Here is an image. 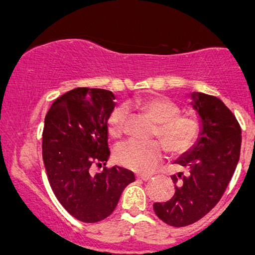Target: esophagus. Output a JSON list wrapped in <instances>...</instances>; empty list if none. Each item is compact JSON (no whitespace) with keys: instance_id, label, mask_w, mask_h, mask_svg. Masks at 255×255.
Wrapping results in <instances>:
<instances>
[{"instance_id":"obj_1","label":"esophagus","mask_w":255,"mask_h":255,"mask_svg":"<svg viewBox=\"0 0 255 255\" xmlns=\"http://www.w3.org/2000/svg\"><path fill=\"white\" fill-rule=\"evenodd\" d=\"M150 177H152V175H147V173H141V175H136L135 178L136 179H140V180H148Z\"/></svg>"}]
</instances>
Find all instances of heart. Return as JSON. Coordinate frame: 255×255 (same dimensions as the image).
Masks as SVG:
<instances>
[{
    "label": "heart",
    "mask_w": 255,
    "mask_h": 255,
    "mask_svg": "<svg viewBox=\"0 0 255 255\" xmlns=\"http://www.w3.org/2000/svg\"><path fill=\"white\" fill-rule=\"evenodd\" d=\"M136 106L157 122L154 135L162 139L172 154L187 152L197 141L200 134L199 122L191 116L179 115L178 106L169 99L154 97L138 102ZM127 117V106L117 107L110 114L108 130L114 138H119L124 133ZM161 142L160 140H125L116 146L114 150V158L120 165L133 171L150 172L164 157L167 148L164 145L165 143Z\"/></svg>",
    "instance_id": "obj_1"
}]
</instances>
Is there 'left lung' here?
Instances as JSON below:
<instances>
[{
	"label": "left lung",
	"mask_w": 255,
	"mask_h": 255,
	"mask_svg": "<svg viewBox=\"0 0 255 255\" xmlns=\"http://www.w3.org/2000/svg\"><path fill=\"white\" fill-rule=\"evenodd\" d=\"M191 97V105L201 120L200 136L175 161L189 169V175L171 176L176 189L173 197L153 206L158 219L176 228L197 222L215 207L241 155L242 128L231 110L213 95L193 92Z\"/></svg>",
	"instance_id": "1"
}]
</instances>
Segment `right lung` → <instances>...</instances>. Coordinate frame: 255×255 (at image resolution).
Segmentation results:
<instances>
[{"mask_svg": "<svg viewBox=\"0 0 255 255\" xmlns=\"http://www.w3.org/2000/svg\"><path fill=\"white\" fill-rule=\"evenodd\" d=\"M113 92L78 87L57 98L48 110L42 133V158L57 200L75 219L105 220L134 173L107 168L108 119L116 103ZM93 165L104 169L93 174Z\"/></svg>", "mask_w": 255, "mask_h": 255, "instance_id": "1", "label": "right lung"}]
</instances>
